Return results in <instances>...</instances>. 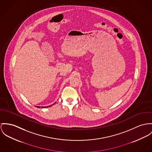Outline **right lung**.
Segmentation results:
<instances>
[{
    "label": "right lung",
    "mask_w": 152,
    "mask_h": 152,
    "mask_svg": "<svg viewBox=\"0 0 152 152\" xmlns=\"http://www.w3.org/2000/svg\"><path fill=\"white\" fill-rule=\"evenodd\" d=\"M56 102H55V103H56ZM55 103H54V104H55ZM54 104H53V105H54ZM53 105H50V106H42V108L48 107H50V106H52ZM36 107H38V108H40V106H36Z\"/></svg>",
    "instance_id": "right-lung-1"
}]
</instances>
